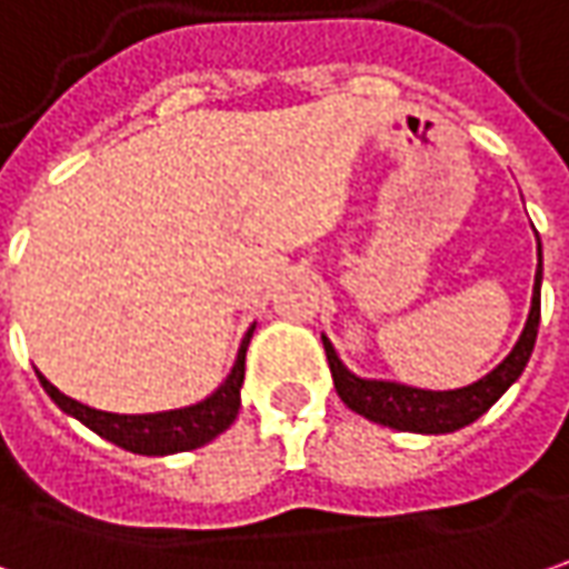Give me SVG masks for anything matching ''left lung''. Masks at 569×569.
Instances as JSON below:
<instances>
[{"mask_svg":"<svg viewBox=\"0 0 569 569\" xmlns=\"http://www.w3.org/2000/svg\"><path fill=\"white\" fill-rule=\"evenodd\" d=\"M539 316H542V247H539V269H536V284H532V307L527 328L517 340L511 356L501 362L487 378H480L471 387L461 390H418L406 383L393 381H362L350 375L343 362L337 359L331 340L322 337L325 356L331 366L337 397L343 399L356 415L368 421L393 430H411V433H452L458 427L477 421L496 399L520 378V371L530 362V352L539 335Z\"/></svg>","mask_w":569,"mask_h":569,"instance_id":"1","label":"left lung"}]
</instances>
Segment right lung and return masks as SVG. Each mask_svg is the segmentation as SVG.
<instances>
[{
  "instance_id": "add662e5",
  "label": "right lung",
  "mask_w": 569,
  "mask_h": 569,
  "mask_svg": "<svg viewBox=\"0 0 569 569\" xmlns=\"http://www.w3.org/2000/svg\"><path fill=\"white\" fill-rule=\"evenodd\" d=\"M250 335H253V328L247 331L241 352H238V362H234L232 375L226 378V383L219 387L213 397H207L198 406H188V409L158 411V415H113V411L89 409L77 399L64 397L42 375H39V383L54 399L58 409L73 415L89 430H96L98 437L111 440L113 446H120L127 452H136V456L188 452V449H198L203 442L219 437L222 430H229L234 415L241 409V383H244V356Z\"/></svg>"
}]
</instances>
